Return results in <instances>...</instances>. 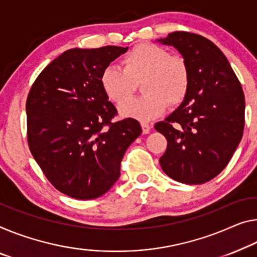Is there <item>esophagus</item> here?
Returning <instances> with one entry per match:
<instances>
[{"instance_id": "esophagus-1", "label": "esophagus", "mask_w": 257, "mask_h": 257, "mask_svg": "<svg viewBox=\"0 0 257 257\" xmlns=\"http://www.w3.org/2000/svg\"><path fill=\"white\" fill-rule=\"evenodd\" d=\"M141 127H142V133L144 134H147L149 133V131H151V124L146 123V121H142Z\"/></svg>"}]
</instances>
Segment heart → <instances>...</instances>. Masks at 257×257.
I'll return each mask as SVG.
<instances>
[{
  "mask_svg": "<svg viewBox=\"0 0 257 257\" xmlns=\"http://www.w3.org/2000/svg\"><path fill=\"white\" fill-rule=\"evenodd\" d=\"M121 70L110 65L101 74L105 95L116 103H122L133 95L135 84L142 81V98L119 106L125 117L148 120L164 111L167 105H178L189 87V70L186 61L154 43H140L120 60Z\"/></svg>",
  "mask_w": 257,
  "mask_h": 257,
  "instance_id": "b5f03b06",
  "label": "heart"
}]
</instances>
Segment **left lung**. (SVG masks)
Instances as JSON below:
<instances>
[{
	"label": "left lung",
	"mask_w": 257,
	"mask_h": 257,
	"mask_svg": "<svg viewBox=\"0 0 257 257\" xmlns=\"http://www.w3.org/2000/svg\"><path fill=\"white\" fill-rule=\"evenodd\" d=\"M179 51L189 70V87L181 104L155 124L168 140L160 159L170 178L203 184L223 171L240 144L244 95L225 55L199 34L172 32L159 39Z\"/></svg>",
	"instance_id": "1"
}]
</instances>
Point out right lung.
<instances>
[{
	"label": "right lung",
	"mask_w": 257,
	"mask_h": 257,
	"mask_svg": "<svg viewBox=\"0 0 257 257\" xmlns=\"http://www.w3.org/2000/svg\"><path fill=\"white\" fill-rule=\"evenodd\" d=\"M127 47L66 50L39 74L26 101L31 153L54 187L78 200L103 195L120 176V162L140 136L133 118L112 123L117 109L101 74Z\"/></svg>",
	"instance_id": "obj_1"
}]
</instances>
